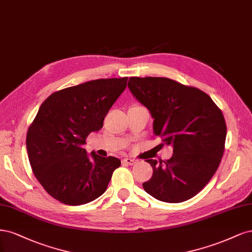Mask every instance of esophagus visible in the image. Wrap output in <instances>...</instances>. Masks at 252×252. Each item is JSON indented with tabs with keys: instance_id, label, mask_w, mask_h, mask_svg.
<instances>
[{
	"instance_id": "34e87169",
	"label": "esophagus",
	"mask_w": 252,
	"mask_h": 252,
	"mask_svg": "<svg viewBox=\"0 0 252 252\" xmlns=\"http://www.w3.org/2000/svg\"><path fill=\"white\" fill-rule=\"evenodd\" d=\"M123 162L125 164H127V165H133L136 163V161L134 159H131V158H125L123 160Z\"/></svg>"
}]
</instances>
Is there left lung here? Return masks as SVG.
I'll return each mask as SVG.
<instances>
[{"instance_id":"obj_1","label":"left lung","mask_w":252,"mask_h":252,"mask_svg":"<svg viewBox=\"0 0 252 252\" xmlns=\"http://www.w3.org/2000/svg\"><path fill=\"white\" fill-rule=\"evenodd\" d=\"M127 87L154 118L153 129L173 145L166 161L148 159L153 176L144 190L167 203L189 200L203 189L220 164L226 139L221 110L197 88L165 77H129Z\"/></svg>"}]
</instances>
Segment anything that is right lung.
Wrapping results in <instances>:
<instances>
[{
    "instance_id": "add662e5",
    "label": "right lung",
    "mask_w": 252,
    "mask_h": 252,
    "mask_svg": "<svg viewBox=\"0 0 252 252\" xmlns=\"http://www.w3.org/2000/svg\"><path fill=\"white\" fill-rule=\"evenodd\" d=\"M127 77L87 82L54 92L40 105L28 128V158L37 181L51 197L82 205L105 191L121 162L115 157L88 155L83 145L126 87Z\"/></svg>"
}]
</instances>
